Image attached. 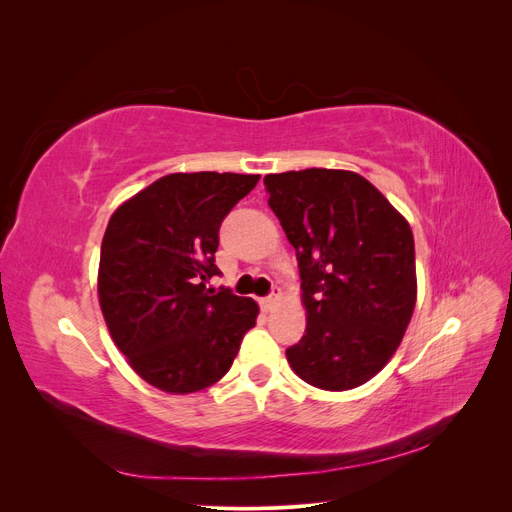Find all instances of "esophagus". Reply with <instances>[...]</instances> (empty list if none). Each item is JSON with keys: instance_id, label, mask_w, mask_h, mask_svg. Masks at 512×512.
Masks as SVG:
<instances>
[{"instance_id": "1", "label": "esophagus", "mask_w": 512, "mask_h": 512, "mask_svg": "<svg viewBox=\"0 0 512 512\" xmlns=\"http://www.w3.org/2000/svg\"><path fill=\"white\" fill-rule=\"evenodd\" d=\"M280 299H282V288H280V286H273L269 297L262 299L260 305H262V309H267V312H271V309H273L277 303H280Z\"/></svg>"}]
</instances>
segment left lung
Listing matches in <instances>:
<instances>
[{
	"instance_id": "1",
	"label": "left lung",
	"mask_w": 512,
	"mask_h": 512,
	"mask_svg": "<svg viewBox=\"0 0 512 512\" xmlns=\"http://www.w3.org/2000/svg\"><path fill=\"white\" fill-rule=\"evenodd\" d=\"M265 185L297 250L307 312L288 363L318 389H356L389 363L414 312L410 224L350 170H288L267 175Z\"/></svg>"
}]
</instances>
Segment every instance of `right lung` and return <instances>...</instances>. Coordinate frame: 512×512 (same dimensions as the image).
<instances>
[{
  "mask_svg": "<svg viewBox=\"0 0 512 512\" xmlns=\"http://www.w3.org/2000/svg\"><path fill=\"white\" fill-rule=\"evenodd\" d=\"M260 175L175 173L153 181L108 220L98 297L117 348L160 391H203L226 376L258 305L207 290L230 209Z\"/></svg>",
  "mask_w": 512,
  "mask_h": 512,
  "instance_id": "right-lung-1",
  "label": "right lung"
}]
</instances>
